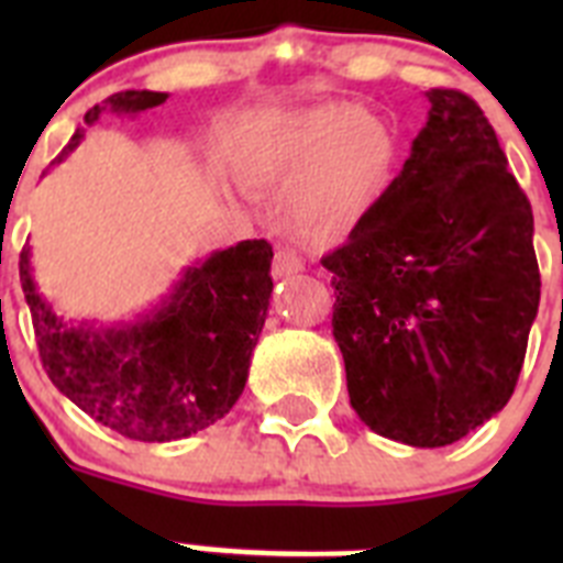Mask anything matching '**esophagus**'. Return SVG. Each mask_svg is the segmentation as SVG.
Returning a JSON list of instances; mask_svg holds the SVG:
<instances>
[{"mask_svg":"<svg viewBox=\"0 0 563 563\" xmlns=\"http://www.w3.org/2000/svg\"><path fill=\"white\" fill-rule=\"evenodd\" d=\"M301 267H305V262H301L292 251H276V256H273V276L276 278L292 276V273H298Z\"/></svg>","mask_w":563,"mask_h":563,"instance_id":"1","label":"esophagus"}]
</instances>
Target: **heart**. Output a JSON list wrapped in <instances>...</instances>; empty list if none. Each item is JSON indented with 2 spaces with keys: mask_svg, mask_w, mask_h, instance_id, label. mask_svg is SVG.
I'll use <instances>...</instances> for the list:
<instances>
[{
  "mask_svg": "<svg viewBox=\"0 0 563 563\" xmlns=\"http://www.w3.org/2000/svg\"><path fill=\"white\" fill-rule=\"evenodd\" d=\"M239 174L253 186L287 188V220L305 236L350 231L389 183L395 141L357 107L327 103L247 134Z\"/></svg>",
  "mask_w": 563,
  "mask_h": 563,
  "instance_id": "heart-1",
  "label": "heart"
}]
</instances>
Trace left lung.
I'll return each mask as SVG.
<instances>
[{"instance_id": "left-lung-1", "label": "left lung", "mask_w": 563, "mask_h": 563, "mask_svg": "<svg viewBox=\"0 0 563 563\" xmlns=\"http://www.w3.org/2000/svg\"><path fill=\"white\" fill-rule=\"evenodd\" d=\"M426 98L402 172L321 265L352 409L375 434L442 449L514 395L541 276L533 208L485 112L456 89Z\"/></svg>"}]
</instances>
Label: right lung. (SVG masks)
Here are the masks:
<instances>
[{"label":"right lung","mask_w":563,"mask_h":563,"mask_svg":"<svg viewBox=\"0 0 563 563\" xmlns=\"http://www.w3.org/2000/svg\"><path fill=\"white\" fill-rule=\"evenodd\" d=\"M166 92L126 89L84 114L87 126L103 109L137 114ZM78 129L62 163L81 143ZM273 247L265 239L213 251L186 267L161 305L137 321L98 327L53 310L38 292L30 247L19 256L44 372L78 409L129 440L172 442L208 429L233 409L247 383L251 355L271 307Z\"/></svg>","instance_id":"obj_1"}]
</instances>
